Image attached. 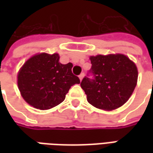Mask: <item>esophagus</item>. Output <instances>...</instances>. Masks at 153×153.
Instances as JSON below:
<instances>
[{
    "label": "esophagus",
    "instance_id": "1",
    "mask_svg": "<svg viewBox=\"0 0 153 153\" xmlns=\"http://www.w3.org/2000/svg\"><path fill=\"white\" fill-rule=\"evenodd\" d=\"M83 77H84V74H83V73H81V74H79V79H80V80H82V79H83Z\"/></svg>",
    "mask_w": 153,
    "mask_h": 153
}]
</instances>
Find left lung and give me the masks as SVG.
Listing matches in <instances>:
<instances>
[{
	"instance_id": "left-lung-1",
	"label": "left lung",
	"mask_w": 153,
	"mask_h": 153,
	"mask_svg": "<svg viewBox=\"0 0 153 153\" xmlns=\"http://www.w3.org/2000/svg\"><path fill=\"white\" fill-rule=\"evenodd\" d=\"M93 79L84 77L80 83L88 102L98 109L112 111L123 106L134 90L137 67L123 54L90 56Z\"/></svg>"
}]
</instances>
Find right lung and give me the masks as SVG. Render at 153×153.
I'll return each mask as SVG.
<instances>
[{
	"label": "right lung",
	"mask_w": 153,
	"mask_h": 153,
	"mask_svg": "<svg viewBox=\"0 0 153 153\" xmlns=\"http://www.w3.org/2000/svg\"><path fill=\"white\" fill-rule=\"evenodd\" d=\"M59 54H37L29 58L18 73L21 96L30 106L48 110L65 98L71 86L79 83L72 73V63H60Z\"/></svg>",
	"instance_id": "obj_1"
}]
</instances>
